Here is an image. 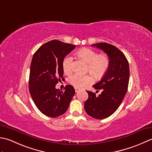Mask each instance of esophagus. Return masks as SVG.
<instances>
[{
	"instance_id": "1",
	"label": "esophagus",
	"mask_w": 152,
	"mask_h": 152,
	"mask_svg": "<svg viewBox=\"0 0 152 152\" xmlns=\"http://www.w3.org/2000/svg\"><path fill=\"white\" fill-rule=\"evenodd\" d=\"M75 91L76 92H78L80 91V89L78 88H75Z\"/></svg>"
}]
</instances>
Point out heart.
<instances>
[{"instance_id":"1","label":"heart","mask_w":152,"mask_h":152,"mask_svg":"<svg viewBox=\"0 0 152 152\" xmlns=\"http://www.w3.org/2000/svg\"><path fill=\"white\" fill-rule=\"evenodd\" d=\"M79 56L88 63L87 71L96 79L102 78L106 73L110 66V59L105 54H98L94 50L88 48L80 49L77 52ZM62 68L65 74L69 75L72 72L73 58L67 55L64 58ZM94 81L92 75L90 74L80 75L73 74L68 79L70 85L75 88H83Z\"/></svg>"}]
</instances>
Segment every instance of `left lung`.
I'll return each instance as SVG.
<instances>
[{
    "instance_id": "left-lung-1",
    "label": "left lung",
    "mask_w": 152,
    "mask_h": 152,
    "mask_svg": "<svg viewBox=\"0 0 152 152\" xmlns=\"http://www.w3.org/2000/svg\"><path fill=\"white\" fill-rule=\"evenodd\" d=\"M96 46L106 53L110 66L102 79L93 87L102 90L101 94L96 96L91 91L84 107L86 113L97 119H103L115 112L121 104L127 92L129 81V66L125 56L118 48L106 42L96 43Z\"/></svg>"
}]
</instances>
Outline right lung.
Masks as SVG:
<instances>
[{
  "label": "right lung",
  "instance_id": "obj_1",
  "mask_svg": "<svg viewBox=\"0 0 152 152\" xmlns=\"http://www.w3.org/2000/svg\"><path fill=\"white\" fill-rule=\"evenodd\" d=\"M75 48V45L52 40L42 45L33 55L30 66L29 92L37 107L46 116L63 115L75 94L72 85H66L64 91L55 87L64 79V58Z\"/></svg>",
  "mask_w": 152,
  "mask_h": 152
}]
</instances>
